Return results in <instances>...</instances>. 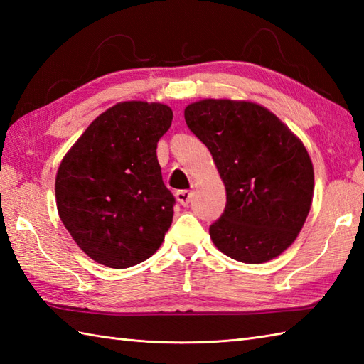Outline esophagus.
Listing matches in <instances>:
<instances>
[{"mask_svg":"<svg viewBox=\"0 0 364 364\" xmlns=\"http://www.w3.org/2000/svg\"><path fill=\"white\" fill-rule=\"evenodd\" d=\"M176 200L180 202V205L183 206H188L191 202V197H192V192L191 191H178L176 192Z\"/></svg>","mask_w":364,"mask_h":364,"instance_id":"1","label":"esophagus"}]
</instances>
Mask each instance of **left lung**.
I'll use <instances>...</instances> for the list:
<instances>
[{
  "instance_id": "1",
  "label": "left lung",
  "mask_w": 364,
  "mask_h": 364,
  "mask_svg": "<svg viewBox=\"0 0 364 364\" xmlns=\"http://www.w3.org/2000/svg\"><path fill=\"white\" fill-rule=\"evenodd\" d=\"M225 184L227 205L210 227L227 257L259 264L296 241L310 213L314 172L305 145L266 107L202 100L184 109Z\"/></svg>"
}]
</instances>
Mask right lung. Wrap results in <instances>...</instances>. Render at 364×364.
<instances>
[{
  "label": "right lung",
  "instance_id": "add662e5",
  "mask_svg": "<svg viewBox=\"0 0 364 364\" xmlns=\"http://www.w3.org/2000/svg\"><path fill=\"white\" fill-rule=\"evenodd\" d=\"M172 119L167 105L117 103L60 162L54 184L59 218L100 264L125 269L149 259L172 225L175 197L156 156Z\"/></svg>",
  "mask_w": 364,
  "mask_h": 364
}]
</instances>
